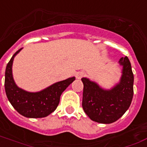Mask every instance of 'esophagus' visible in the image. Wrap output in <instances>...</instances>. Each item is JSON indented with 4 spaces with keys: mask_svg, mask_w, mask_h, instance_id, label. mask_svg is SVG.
Instances as JSON below:
<instances>
[{
    "mask_svg": "<svg viewBox=\"0 0 147 147\" xmlns=\"http://www.w3.org/2000/svg\"><path fill=\"white\" fill-rule=\"evenodd\" d=\"M85 76V73L84 71H80V72H78L76 75V77H77V79H81L82 77H84Z\"/></svg>",
    "mask_w": 147,
    "mask_h": 147,
    "instance_id": "esophagus-1",
    "label": "esophagus"
}]
</instances>
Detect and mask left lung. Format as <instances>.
Masks as SVG:
<instances>
[{"mask_svg": "<svg viewBox=\"0 0 147 147\" xmlns=\"http://www.w3.org/2000/svg\"><path fill=\"white\" fill-rule=\"evenodd\" d=\"M123 66L120 83L110 90H104L87 78L84 84L82 107L90 120L100 123H112L120 119L128 110L134 96V74L127 57H121Z\"/></svg>", "mask_w": 147, "mask_h": 147, "instance_id": "obj_1", "label": "left lung"}]
</instances>
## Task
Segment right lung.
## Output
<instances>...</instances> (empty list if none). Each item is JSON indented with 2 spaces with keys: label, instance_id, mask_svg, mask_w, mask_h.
<instances>
[{
  "label": "right lung",
  "instance_id": "obj_1",
  "mask_svg": "<svg viewBox=\"0 0 147 147\" xmlns=\"http://www.w3.org/2000/svg\"><path fill=\"white\" fill-rule=\"evenodd\" d=\"M18 50L7 63L5 70L4 86L7 96L11 105L20 114L28 118H42L53 113L57 109L61 94L75 80L70 77L57 82L41 91L27 92L16 85L12 74L13 58L20 51Z\"/></svg>",
  "mask_w": 147,
  "mask_h": 147
}]
</instances>
